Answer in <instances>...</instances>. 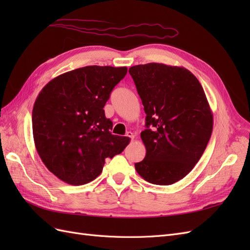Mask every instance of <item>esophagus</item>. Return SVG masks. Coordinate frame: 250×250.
I'll list each match as a JSON object with an SVG mask.
<instances>
[{
	"mask_svg": "<svg viewBox=\"0 0 250 250\" xmlns=\"http://www.w3.org/2000/svg\"><path fill=\"white\" fill-rule=\"evenodd\" d=\"M126 137H128L129 139H131V141H132V140H134V134H133L132 132H130V131H128V132L126 133Z\"/></svg>",
	"mask_w": 250,
	"mask_h": 250,
	"instance_id": "1",
	"label": "esophagus"
}]
</instances>
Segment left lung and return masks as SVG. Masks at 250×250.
<instances>
[{
	"instance_id": "obj_1",
	"label": "left lung",
	"mask_w": 250,
	"mask_h": 250,
	"mask_svg": "<svg viewBox=\"0 0 250 250\" xmlns=\"http://www.w3.org/2000/svg\"><path fill=\"white\" fill-rule=\"evenodd\" d=\"M129 74L147 127L141 132L146 156L134 165L135 170L150 184L172 185L192 171L209 141L213 113L207 96L198 79L183 66L150 62L131 66Z\"/></svg>"
}]
</instances>
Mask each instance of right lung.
Wrapping results in <instances>:
<instances>
[{
  "label": "right lung",
  "mask_w": 250,
  "mask_h": 250,
  "mask_svg": "<svg viewBox=\"0 0 250 250\" xmlns=\"http://www.w3.org/2000/svg\"><path fill=\"white\" fill-rule=\"evenodd\" d=\"M127 67L88 65L52 79L37 96L32 111L34 144L42 163L73 186L101 174L105 158L120 154L129 138L113 135L104 105Z\"/></svg>",
  "instance_id": "add662e5"
}]
</instances>
